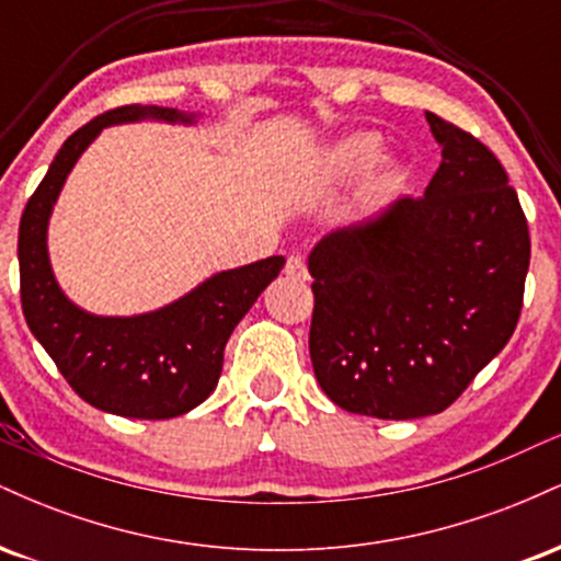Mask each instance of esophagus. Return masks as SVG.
<instances>
[{
    "label": "esophagus",
    "mask_w": 561,
    "mask_h": 561,
    "mask_svg": "<svg viewBox=\"0 0 561 561\" xmlns=\"http://www.w3.org/2000/svg\"><path fill=\"white\" fill-rule=\"evenodd\" d=\"M285 274H287V276H293V279H298V282H306V279H308L306 261H302L300 255H289V259H287V266H285Z\"/></svg>",
    "instance_id": "obj_1"
}]
</instances>
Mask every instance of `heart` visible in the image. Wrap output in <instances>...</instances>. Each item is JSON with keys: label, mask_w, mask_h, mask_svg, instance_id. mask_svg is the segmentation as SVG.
Returning <instances> with one entry per match:
<instances>
[{"label": "heart", "mask_w": 561, "mask_h": 561, "mask_svg": "<svg viewBox=\"0 0 561 561\" xmlns=\"http://www.w3.org/2000/svg\"><path fill=\"white\" fill-rule=\"evenodd\" d=\"M379 150H382V139L375 131H353L347 137L337 139L324 150V156L319 158V173L324 182H347V179L358 176L375 163ZM401 165L396 160H379L377 171L371 173V186L382 190L390 186L398 179Z\"/></svg>", "instance_id": "heart-1"}]
</instances>
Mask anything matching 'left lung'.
Segmentation results:
<instances>
[{
  "label": "left lung",
  "instance_id": "1",
  "mask_svg": "<svg viewBox=\"0 0 561 561\" xmlns=\"http://www.w3.org/2000/svg\"><path fill=\"white\" fill-rule=\"evenodd\" d=\"M427 124L443 160L424 197L392 199L308 255L313 375L351 414H440L523 311L530 234L504 165L435 113Z\"/></svg>",
  "mask_w": 561,
  "mask_h": 561
}]
</instances>
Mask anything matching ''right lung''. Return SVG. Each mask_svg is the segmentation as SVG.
Returning a JSON list of instances; mask_svg holds the SVG:
<instances>
[{"label": "right lung", "mask_w": 561, "mask_h": 561, "mask_svg": "<svg viewBox=\"0 0 561 561\" xmlns=\"http://www.w3.org/2000/svg\"><path fill=\"white\" fill-rule=\"evenodd\" d=\"M137 121L190 126L197 115L126 105L70 134L21 216V302L28 330L89 405L128 420H171L216 390L229 334L279 276L285 259L272 255L218 272L169 306L137 317H96L68 300L49 263V216L76 160L102 128Z\"/></svg>", "instance_id": "right-lung-1"}]
</instances>
